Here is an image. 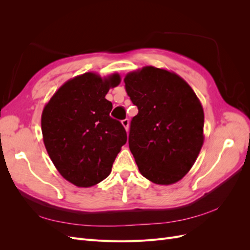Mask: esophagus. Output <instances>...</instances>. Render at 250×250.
<instances>
[{
  "label": "esophagus",
  "instance_id": "1",
  "mask_svg": "<svg viewBox=\"0 0 250 250\" xmlns=\"http://www.w3.org/2000/svg\"><path fill=\"white\" fill-rule=\"evenodd\" d=\"M122 125L124 126V128L126 130H128V128H129V120L128 119H125L122 121Z\"/></svg>",
  "mask_w": 250,
  "mask_h": 250
}]
</instances>
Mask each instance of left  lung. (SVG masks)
Returning <instances> with one entry per match:
<instances>
[{
	"label": "left lung",
	"instance_id": "left-lung-1",
	"mask_svg": "<svg viewBox=\"0 0 250 250\" xmlns=\"http://www.w3.org/2000/svg\"><path fill=\"white\" fill-rule=\"evenodd\" d=\"M124 82L139 109L128 142L141 174L156 185L177 183L190 171L203 145L199 99L178 75L154 66L127 74Z\"/></svg>",
	"mask_w": 250,
	"mask_h": 250
}]
</instances>
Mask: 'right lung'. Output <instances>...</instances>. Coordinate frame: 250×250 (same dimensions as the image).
Here are the masks:
<instances>
[{"instance_id":"obj_1","label":"right lung","mask_w":250,"mask_h":250,"mask_svg":"<svg viewBox=\"0 0 250 250\" xmlns=\"http://www.w3.org/2000/svg\"><path fill=\"white\" fill-rule=\"evenodd\" d=\"M120 82L119 74L106 78L80 75L60 86L42 110L48 154L62 176L75 186L88 188L106 178L126 144L125 128L109 116L112 104L105 99Z\"/></svg>"}]
</instances>
